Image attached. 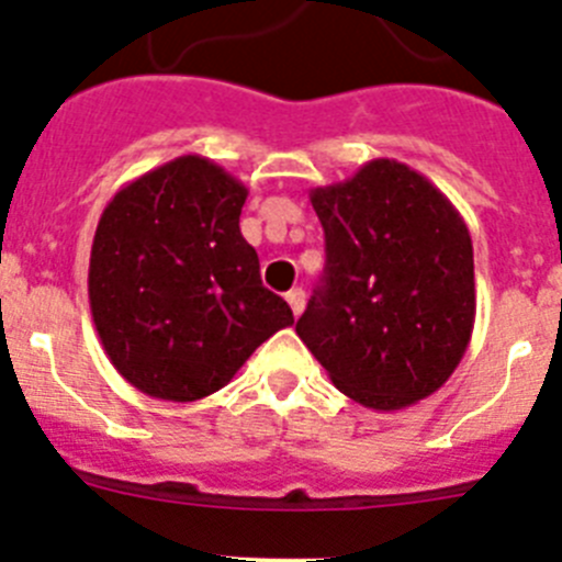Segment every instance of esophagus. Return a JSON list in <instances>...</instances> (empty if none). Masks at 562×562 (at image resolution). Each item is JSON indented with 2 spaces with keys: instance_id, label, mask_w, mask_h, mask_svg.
Masks as SVG:
<instances>
[{
  "instance_id": "esophagus-1",
  "label": "esophagus",
  "mask_w": 562,
  "mask_h": 562,
  "mask_svg": "<svg viewBox=\"0 0 562 562\" xmlns=\"http://www.w3.org/2000/svg\"><path fill=\"white\" fill-rule=\"evenodd\" d=\"M286 304H290L292 315H301L304 312V304H306V292L304 290H290L286 292Z\"/></svg>"
}]
</instances>
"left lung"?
Here are the masks:
<instances>
[{"label": "left lung", "mask_w": 562, "mask_h": 562, "mask_svg": "<svg viewBox=\"0 0 562 562\" xmlns=\"http://www.w3.org/2000/svg\"><path fill=\"white\" fill-rule=\"evenodd\" d=\"M310 200L326 267L297 337L346 396L408 408L448 382L473 335L470 231L428 177L385 157Z\"/></svg>", "instance_id": "8db88e82"}]
</instances>
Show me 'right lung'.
<instances>
[{
    "instance_id": "obj_1",
    "label": "right lung",
    "mask_w": 562,
    "mask_h": 562,
    "mask_svg": "<svg viewBox=\"0 0 562 562\" xmlns=\"http://www.w3.org/2000/svg\"><path fill=\"white\" fill-rule=\"evenodd\" d=\"M247 188L186 154L114 193L89 256L103 351L143 394L193 402L225 389L247 357L292 326L238 231Z\"/></svg>"
}]
</instances>
